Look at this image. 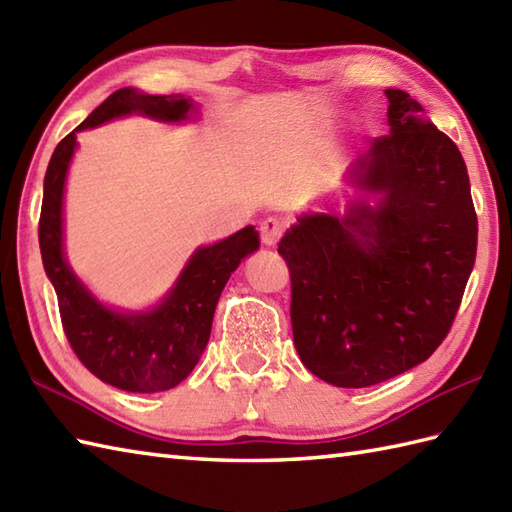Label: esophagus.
I'll list each match as a JSON object with an SVG mask.
<instances>
[{"label": "esophagus", "instance_id": "34e87169", "mask_svg": "<svg viewBox=\"0 0 512 512\" xmlns=\"http://www.w3.org/2000/svg\"><path fill=\"white\" fill-rule=\"evenodd\" d=\"M259 233H262V242L266 246H277L281 233H284V226H281L277 217H266V220L259 224Z\"/></svg>", "mask_w": 512, "mask_h": 512}]
</instances>
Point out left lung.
Masks as SVG:
<instances>
[{
    "label": "left lung",
    "instance_id": "1",
    "mask_svg": "<svg viewBox=\"0 0 512 512\" xmlns=\"http://www.w3.org/2000/svg\"><path fill=\"white\" fill-rule=\"evenodd\" d=\"M389 134L347 169L363 195L308 211L279 242L301 363L334 387H369L427 361L475 264L477 215L458 145L422 105L385 90Z\"/></svg>",
    "mask_w": 512,
    "mask_h": 512
}]
</instances>
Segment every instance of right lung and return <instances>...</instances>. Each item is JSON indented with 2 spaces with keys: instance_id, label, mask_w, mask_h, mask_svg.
Masks as SVG:
<instances>
[{
  "instance_id": "1",
  "label": "right lung",
  "mask_w": 512,
  "mask_h": 512,
  "mask_svg": "<svg viewBox=\"0 0 512 512\" xmlns=\"http://www.w3.org/2000/svg\"><path fill=\"white\" fill-rule=\"evenodd\" d=\"M143 114L162 123L195 118L182 94L156 96L116 90L54 149L43 180L39 248L59 299L63 332L74 354L103 383L134 394H156L180 385L200 361L211 336L217 299L239 262L259 248L255 226L211 246H200L158 306L140 312L107 308L74 275L63 253V193L76 149V134L112 118Z\"/></svg>"
}]
</instances>
